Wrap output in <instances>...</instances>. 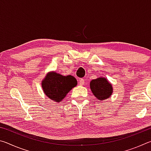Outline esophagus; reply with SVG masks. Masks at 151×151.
I'll use <instances>...</instances> for the list:
<instances>
[{"instance_id": "obj_1", "label": "esophagus", "mask_w": 151, "mask_h": 151, "mask_svg": "<svg viewBox=\"0 0 151 151\" xmlns=\"http://www.w3.org/2000/svg\"><path fill=\"white\" fill-rule=\"evenodd\" d=\"M85 79H83V78L79 79V85H80L81 86L84 85V84H85Z\"/></svg>"}]
</instances>
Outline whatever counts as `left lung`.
Returning <instances> with one entry per match:
<instances>
[{
    "mask_svg": "<svg viewBox=\"0 0 151 151\" xmlns=\"http://www.w3.org/2000/svg\"><path fill=\"white\" fill-rule=\"evenodd\" d=\"M90 86L92 93L100 101L109 98L112 94V85L105 78L101 77L94 79L91 81Z\"/></svg>",
    "mask_w": 151,
    "mask_h": 151,
    "instance_id": "8db88e82",
    "label": "left lung"
}]
</instances>
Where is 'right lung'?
I'll use <instances>...</instances> for the list:
<instances>
[{"label":"right lung","instance_id":"add662e5","mask_svg":"<svg viewBox=\"0 0 151 151\" xmlns=\"http://www.w3.org/2000/svg\"><path fill=\"white\" fill-rule=\"evenodd\" d=\"M76 85L77 81L74 76H63L55 72L48 73L42 83L46 95L57 103L62 101Z\"/></svg>","mask_w":151,"mask_h":151}]
</instances>
